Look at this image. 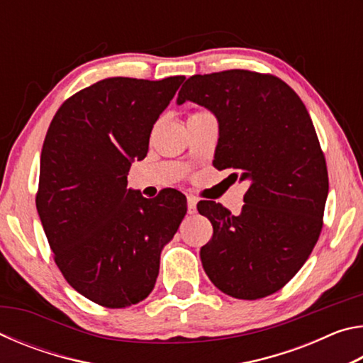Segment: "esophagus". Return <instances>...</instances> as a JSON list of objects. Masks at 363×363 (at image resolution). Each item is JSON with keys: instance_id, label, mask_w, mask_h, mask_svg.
<instances>
[{"instance_id": "1", "label": "esophagus", "mask_w": 363, "mask_h": 363, "mask_svg": "<svg viewBox=\"0 0 363 363\" xmlns=\"http://www.w3.org/2000/svg\"><path fill=\"white\" fill-rule=\"evenodd\" d=\"M196 203H199L196 196L187 195V211H189V214H194L196 211Z\"/></svg>"}]
</instances>
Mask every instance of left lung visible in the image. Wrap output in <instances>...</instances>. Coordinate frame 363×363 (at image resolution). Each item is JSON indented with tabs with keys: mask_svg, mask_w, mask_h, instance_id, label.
I'll return each mask as SVG.
<instances>
[{
	"mask_svg": "<svg viewBox=\"0 0 363 363\" xmlns=\"http://www.w3.org/2000/svg\"><path fill=\"white\" fill-rule=\"evenodd\" d=\"M187 101L216 116L214 167L248 184L238 216L216 201L196 205L213 224L201 264L232 298L269 296L303 267L322 230L328 173L314 125L290 86L248 70L190 77L176 102Z\"/></svg>",
	"mask_w": 363,
	"mask_h": 363,
	"instance_id": "obj_1",
	"label": "left lung"
}]
</instances>
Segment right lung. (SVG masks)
<instances>
[{
	"mask_svg": "<svg viewBox=\"0 0 363 363\" xmlns=\"http://www.w3.org/2000/svg\"><path fill=\"white\" fill-rule=\"evenodd\" d=\"M184 79H101L65 101L49 126L36 210L60 272L93 303L120 309L149 296L186 216L181 192L149 200L126 179Z\"/></svg>",
	"mask_w": 363,
	"mask_h": 363,
	"instance_id": "right-lung-1",
	"label": "right lung"
}]
</instances>
